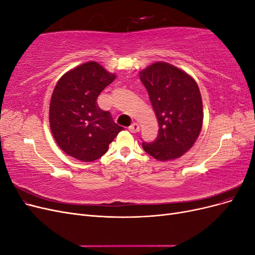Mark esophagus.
I'll list each match as a JSON object with an SVG mask.
<instances>
[{
  "mask_svg": "<svg viewBox=\"0 0 255 255\" xmlns=\"http://www.w3.org/2000/svg\"><path fill=\"white\" fill-rule=\"evenodd\" d=\"M128 129H129L130 133H137V132H139V126H138L136 122H134V123H132V125H130Z\"/></svg>",
  "mask_w": 255,
  "mask_h": 255,
  "instance_id": "esophagus-1",
  "label": "esophagus"
}]
</instances>
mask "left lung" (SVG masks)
<instances>
[{"label": "left lung", "instance_id": "left-lung-1", "mask_svg": "<svg viewBox=\"0 0 255 255\" xmlns=\"http://www.w3.org/2000/svg\"><path fill=\"white\" fill-rule=\"evenodd\" d=\"M139 75L159 127L156 139L142 142V148L157 160L179 158L194 145L202 128L198 84L186 72L163 61L146 67Z\"/></svg>", "mask_w": 255, "mask_h": 255}]
</instances>
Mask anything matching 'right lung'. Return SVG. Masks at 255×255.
Returning a JSON list of instances; mask_svg holds the SVG:
<instances>
[{"label": "right lung", "instance_id": "obj_1", "mask_svg": "<svg viewBox=\"0 0 255 255\" xmlns=\"http://www.w3.org/2000/svg\"><path fill=\"white\" fill-rule=\"evenodd\" d=\"M116 75L96 61L65 73L53 90L49 120L59 148L82 161H94L109 150V144L123 128L116 125L110 112L98 106L97 99Z\"/></svg>", "mask_w": 255, "mask_h": 255}]
</instances>
